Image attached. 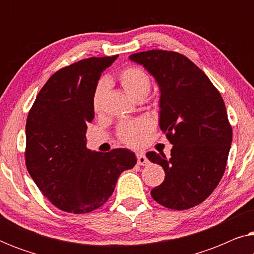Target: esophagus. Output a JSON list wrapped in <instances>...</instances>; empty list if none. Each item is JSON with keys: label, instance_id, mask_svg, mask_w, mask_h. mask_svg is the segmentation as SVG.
<instances>
[{"label": "esophagus", "instance_id": "esophagus-1", "mask_svg": "<svg viewBox=\"0 0 254 254\" xmlns=\"http://www.w3.org/2000/svg\"><path fill=\"white\" fill-rule=\"evenodd\" d=\"M136 157H137V164L138 165H147L148 164V158L145 157L144 154H142V152H137Z\"/></svg>", "mask_w": 254, "mask_h": 254}]
</instances>
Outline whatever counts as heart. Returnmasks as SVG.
<instances>
[{
	"label": "heart",
	"mask_w": 254,
	"mask_h": 254,
	"mask_svg": "<svg viewBox=\"0 0 254 254\" xmlns=\"http://www.w3.org/2000/svg\"><path fill=\"white\" fill-rule=\"evenodd\" d=\"M119 83L130 98L134 100L143 99L150 91L151 81L143 69L138 67L125 68L119 74ZM107 91V82L102 79L97 84L92 97V106L95 112H100L103 109L104 98ZM151 123L147 119H137L125 123L119 127L118 134L120 140L129 147H140L147 140L149 131L151 130Z\"/></svg>",
	"instance_id": "heart-1"
}]
</instances>
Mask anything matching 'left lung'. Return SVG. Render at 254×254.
Here are the masks:
<instances>
[{
	"label": "left lung",
	"instance_id": "1",
	"mask_svg": "<svg viewBox=\"0 0 254 254\" xmlns=\"http://www.w3.org/2000/svg\"><path fill=\"white\" fill-rule=\"evenodd\" d=\"M159 88V127L173 144L171 156L147 152L165 171L151 196L170 209L199 204L216 189L232 142L223 99L206 74L176 52L152 50L129 55Z\"/></svg>",
	"mask_w": 254,
	"mask_h": 254
}]
</instances>
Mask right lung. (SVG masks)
<instances>
[{
  "mask_svg": "<svg viewBox=\"0 0 254 254\" xmlns=\"http://www.w3.org/2000/svg\"><path fill=\"white\" fill-rule=\"evenodd\" d=\"M117 58H89L60 69L38 93L27 116V171L44 196L68 213L102 207L121 173L136 164L128 149L99 152L86 148V125L95 118L93 92Z\"/></svg>",
  "mask_w": 254,
  "mask_h": 254,
  "instance_id": "1",
  "label": "right lung"
}]
</instances>
